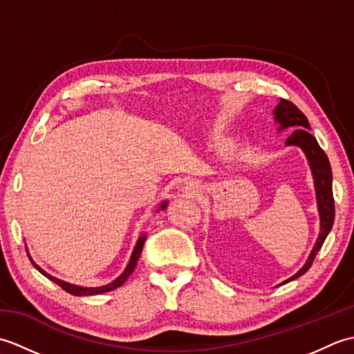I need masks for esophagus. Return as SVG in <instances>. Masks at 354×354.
Here are the masks:
<instances>
[{
  "label": "esophagus",
  "instance_id": "esophagus-1",
  "mask_svg": "<svg viewBox=\"0 0 354 354\" xmlns=\"http://www.w3.org/2000/svg\"><path fill=\"white\" fill-rule=\"evenodd\" d=\"M184 192H185L187 194H196V193H199V185H198V183H194V181L185 183V184H184Z\"/></svg>",
  "mask_w": 354,
  "mask_h": 354
}]
</instances>
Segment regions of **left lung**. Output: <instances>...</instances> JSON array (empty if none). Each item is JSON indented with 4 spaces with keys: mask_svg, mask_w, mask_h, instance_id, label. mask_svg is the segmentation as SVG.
<instances>
[{
    "mask_svg": "<svg viewBox=\"0 0 354 354\" xmlns=\"http://www.w3.org/2000/svg\"><path fill=\"white\" fill-rule=\"evenodd\" d=\"M274 120L280 124L278 131L288 129L292 127L295 129L292 132L290 137L286 140V146H297L306 153L307 161H309L312 175H313V184L315 192H317V204H318V213H319V236L317 239L313 250L307 259L306 265L298 270L295 275H292L288 280L283 281L289 283L295 278L306 274L312 263L317 257L318 251L321 250L322 243H324L326 237L328 236L330 230L333 227L335 221V201H333V190H332V167H330L328 158L324 150L318 145L317 138L309 132L310 124L309 120L299 111L295 104L289 100L281 99L280 103L277 104L274 109Z\"/></svg>",
    "mask_w": 354,
    "mask_h": 354,
    "instance_id": "left-lung-1",
    "label": "left lung"
}]
</instances>
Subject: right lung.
<instances>
[{
	"label": "right lung",
	"mask_w": 354,
	"mask_h": 354,
	"mask_svg": "<svg viewBox=\"0 0 354 354\" xmlns=\"http://www.w3.org/2000/svg\"><path fill=\"white\" fill-rule=\"evenodd\" d=\"M165 207H167V201H164V202H162V204L160 205V208H158V212H160V209H164ZM145 242H146V234H142V236H140V239L137 240V245H135V248H133L132 255H131V260H129V263H127V266H126V269H124V272H123L122 275H120V277H117L115 280L112 281V283H109V284H104V286H100V288H82V286L70 284V283H66V281L59 280V278H56V277H51L50 274L45 272L44 269H41L39 266H37L36 263L32 260V257H30V255H28V252H27V255H28L30 261L33 263V266H35L37 270H39V272H41L42 275L47 277L48 280H51L53 283H56L57 286H61V288H62L65 292H68V293H71V295H76V297L99 295V293H104V292H109V290H114V289L120 288V286H122V284L127 280V278H129V275L133 272L135 266H137V261H138L140 255H141V251H142V246H145Z\"/></svg>",
	"instance_id": "add662e5"
}]
</instances>
